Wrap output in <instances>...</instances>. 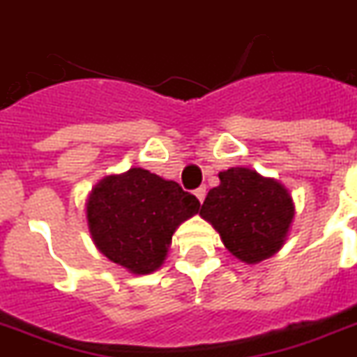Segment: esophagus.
<instances>
[{"label": "esophagus", "instance_id": "34e87169", "mask_svg": "<svg viewBox=\"0 0 357 357\" xmlns=\"http://www.w3.org/2000/svg\"><path fill=\"white\" fill-rule=\"evenodd\" d=\"M195 197L199 199V203H203L204 197H206V188H204V186L197 188V190H195Z\"/></svg>", "mask_w": 357, "mask_h": 357}]
</instances>
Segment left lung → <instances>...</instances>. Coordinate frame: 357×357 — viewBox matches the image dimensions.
<instances>
[{"mask_svg":"<svg viewBox=\"0 0 357 357\" xmlns=\"http://www.w3.org/2000/svg\"><path fill=\"white\" fill-rule=\"evenodd\" d=\"M199 216L220 233L223 245L245 264L278 253L296 214L291 192L275 178L250 167L220 171Z\"/></svg>","mask_w":357,"mask_h":357,"instance_id":"left-lung-1","label":"left lung"}]
</instances>
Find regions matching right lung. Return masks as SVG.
<instances>
[{"label": "right lung", "instance_id": "add662e5", "mask_svg": "<svg viewBox=\"0 0 357 357\" xmlns=\"http://www.w3.org/2000/svg\"><path fill=\"white\" fill-rule=\"evenodd\" d=\"M201 203L175 181L143 167L98 181L85 201L91 238L102 255L135 275L164 264L173 233Z\"/></svg>", "mask_w": 357, "mask_h": 357}]
</instances>
